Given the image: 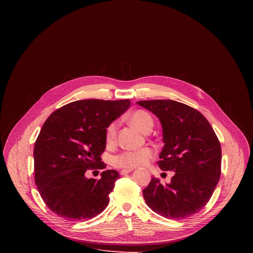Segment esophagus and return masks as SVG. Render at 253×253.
I'll use <instances>...</instances> for the list:
<instances>
[{"label":"esophagus","mask_w":253,"mask_h":253,"mask_svg":"<svg viewBox=\"0 0 253 253\" xmlns=\"http://www.w3.org/2000/svg\"><path fill=\"white\" fill-rule=\"evenodd\" d=\"M132 171H133V169H131V168H128V169H122V170L120 171V174H121V175H125V174H128V173L132 172Z\"/></svg>","instance_id":"34e87169"}]
</instances>
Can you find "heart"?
I'll return each instance as SVG.
<instances>
[{
  "label": "heart",
  "instance_id": "b5f03b06",
  "mask_svg": "<svg viewBox=\"0 0 253 253\" xmlns=\"http://www.w3.org/2000/svg\"><path fill=\"white\" fill-rule=\"evenodd\" d=\"M128 121L141 133L148 134L154 125L152 116L145 110L138 109L128 116ZM118 125L112 122L106 128L105 141L108 146H112L116 143ZM154 156V151L149 147H144L136 151H126L113 158L114 166L118 168H135L147 164Z\"/></svg>",
  "mask_w": 253,
  "mask_h": 253
}]
</instances>
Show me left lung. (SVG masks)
Wrapping results in <instances>:
<instances>
[{"mask_svg": "<svg viewBox=\"0 0 253 253\" xmlns=\"http://www.w3.org/2000/svg\"><path fill=\"white\" fill-rule=\"evenodd\" d=\"M163 128L158 166L173 171L162 185L152 178L143 189L147 205L163 217L181 220L199 212L211 198L221 174V146L207 119L194 108L173 100L139 101Z\"/></svg>", "mask_w": 253, "mask_h": 253, "instance_id": "8db88e82", "label": "left lung"}]
</instances>
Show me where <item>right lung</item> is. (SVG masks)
Returning a JSON list of instances; mask_svg holds the SVG:
<instances>
[{"mask_svg": "<svg viewBox=\"0 0 253 253\" xmlns=\"http://www.w3.org/2000/svg\"><path fill=\"white\" fill-rule=\"evenodd\" d=\"M130 100L88 99L71 102L45 121L34 147L35 183L45 204L63 218L83 221L100 214L119 178L106 170L100 179L89 169H104L106 128L130 106Z\"/></svg>", "mask_w": 253, "mask_h": 253, "instance_id": "1", "label": "right lung"}]
</instances>
